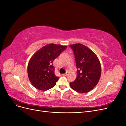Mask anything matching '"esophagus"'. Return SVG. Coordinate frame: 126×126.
<instances>
[{
	"instance_id": "obj_1",
	"label": "esophagus",
	"mask_w": 126,
	"mask_h": 126,
	"mask_svg": "<svg viewBox=\"0 0 126 126\" xmlns=\"http://www.w3.org/2000/svg\"><path fill=\"white\" fill-rule=\"evenodd\" d=\"M68 74H69V72L67 71L66 74H63V76H68Z\"/></svg>"
}]
</instances>
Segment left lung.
Segmentation results:
<instances>
[{"label": "left lung", "instance_id": "1", "mask_svg": "<svg viewBox=\"0 0 126 126\" xmlns=\"http://www.w3.org/2000/svg\"><path fill=\"white\" fill-rule=\"evenodd\" d=\"M74 52L77 67V78L70 82L72 89L79 93L92 90L99 80L101 68L99 60L94 53L81 44L70 45Z\"/></svg>", "mask_w": 126, "mask_h": 126}]
</instances>
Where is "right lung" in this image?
Listing matches in <instances>:
<instances>
[{
	"mask_svg": "<svg viewBox=\"0 0 126 126\" xmlns=\"http://www.w3.org/2000/svg\"><path fill=\"white\" fill-rule=\"evenodd\" d=\"M66 48V46L48 44L32 56L27 71L30 82L36 89L47 90L56 85L59 77L55 74L53 61Z\"/></svg>",
	"mask_w": 126,
	"mask_h": 126,
	"instance_id": "add662e5",
	"label": "right lung"
}]
</instances>
